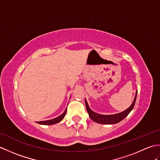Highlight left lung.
<instances>
[{"mask_svg":"<svg viewBox=\"0 0 160 160\" xmlns=\"http://www.w3.org/2000/svg\"><path fill=\"white\" fill-rule=\"evenodd\" d=\"M137 93H138V91H136V94H135L134 100H133V102H132V103L131 106L129 107L127 109H126L125 111L121 112V113H116L114 115H101V114H98L97 113H95V112H93L89 108L87 102L85 100V104H86V108H87V112H88V113H89V115L91 120L94 122H97V123H100V124H117V123H118V122L122 121V120H124V119L129 114V113H130V112L132 111V108H133L135 101H136Z\"/></svg>","mask_w":160,"mask_h":160,"instance_id":"8db88e82","label":"left lung"}]
</instances>
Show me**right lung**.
Returning a JSON list of instances; mask_svg holds the SVG:
<instances>
[{
    "instance_id": "obj_1",
    "label": "right lung",
    "mask_w": 160,
    "mask_h": 160,
    "mask_svg": "<svg viewBox=\"0 0 160 160\" xmlns=\"http://www.w3.org/2000/svg\"><path fill=\"white\" fill-rule=\"evenodd\" d=\"M66 113H67V108L65 109V111H64V113L62 115H60L58 117L52 119V120H49L37 122V123L40 124H43V125H52V124L58 123V122H60L61 120H62V119L64 118V116H65Z\"/></svg>"
}]
</instances>
